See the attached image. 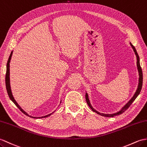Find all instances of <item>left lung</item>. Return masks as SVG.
<instances>
[{
  "label": "left lung",
  "instance_id": "obj_1",
  "mask_svg": "<svg viewBox=\"0 0 147 147\" xmlns=\"http://www.w3.org/2000/svg\"><path fill=\"white\" fill-rule=\"evenodd\" d=\"M129 44H130L132 49H134V51L135 52V54L136 57V61H136V66H137V69H138V74H139L138 84L137 90H136L135 93L134 94V96H133V97L131 98V100H129L128 102V103L124 106L123 107H122V108L119 111H118L117 113H113V114H105V113H101L98 112L96 110H94V109L93 108V107H92L91 103H90L89 98H88V93H86V95H85V97H86V100L87 103H88V106L90 107V108L92 110V111L95 112V113H96L98 114V115H100L101 116H103V117H115V116H118V115H120L122 114L123 113H124L129 107V106H130L132 104L133 102L135 101V100L136 98V97L138 96V94H140V91H141L142 88V84H143V73H142V68H141V66H140V57L138 56V54L137 52H136L135 47L132 45L131 42Z\"/></svg>",
  "mask_w": 147,
  "mask_h": 147
}]
</instances>
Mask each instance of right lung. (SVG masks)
<instances>
[{
  "label": "right lung",
  "instance_id": "1",
  "mask_svg": "<svg viewBox=\"0 0 147 147\" xmlns=\"http://www.w3.org/2000/svg\"><path fill=\"white\" fill-rule=\"evenodd\" d=\"M12 53H13V51H12L11 54H10V56H9V59L7 61V69H6V74H5V86H6L7 91V93H8V95H9L10 99H11V101H12L13 103L17 106V107H18L19 109V110L23 113L24 114L27 115V116H28V117H29L30 118H46V117H49V116L51 115H52L54 111L52 113L49 114V115H46V116H44V117H32V116H30V115H29L28 114H27L25 111H24L22 110V109L21 108V107H20V106L18 105V103H17L16 101L15 100V99H14V98H13V95H12V91H11V85H10V62H11V57H12Z\"/></svg>",
  "mask_w": 147,
  "mask_h": 147
}]
</instances>
